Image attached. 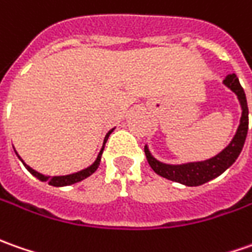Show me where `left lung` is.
Instances as JSON below:
<instances>
[{"instance_id": "1", "label": "left lung", "mask_w": 252, "mask_h": 252, "mask_svg": "<svg viewBox=\"0 0 252 252\" xmlns=\"http://www.w3.org/2000/svg\"><path fill=\"white\" fill-rule=\"evenodd\" d=\"M223 82L237 94L240 104H241V109H243L239 129L234 135L233 141L229 143V146H226L219 155H216L212 159H208V160L204 161H194V163H186V164H166V163H161V161L156 160L149 153L148 148L145 146V155H146L148 163H149V166L152 167L156 174L167 178V180H171V181L181 183L184 186H201V184H205V183L211 181L213 178H216L218 176H220L221 173L226 169H229L230 166L236 161V159L239 158L240 152H241V149L244 146V142H246V136H247L248 131L247 99H246L244 89L241 88L239 78L236 75H229Z\"/></svg>"}]
</instances>
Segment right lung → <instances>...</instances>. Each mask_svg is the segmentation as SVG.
Masks as SVG:
<instances>
[{"label": "right lung", "mask_w": 252, "mask_h": 252, "mask_svg": "<svg viewBox=\"0 0 252 252\" xmlns=\"http://www.w3.org/2000/svg\"><path fill=\"white\" fill-rule=\"evenodd\" d=\"M113 132V129L109 131V134L106 135V138H104V142H103V148H101V151L97 155V159L94 160V163L89 166L88 169L81 170V171H78V173H74V174H68V176H54V177H47V176H43V174H40L37 171H34L33 169H31L28 164H25V167L31 171L32 174L34 176V177H37L40 181H48V184L50 186H54V187H65V186H71V184H75V183H79V181H82L86 177H89L91 174H93L97 167H99L100 164V158H101V153H103V149H104V145L107 142V138H109V135ZM22 160V159H21Z\"/></svg>", "instance_id": "obj_1"}]
</instances>
